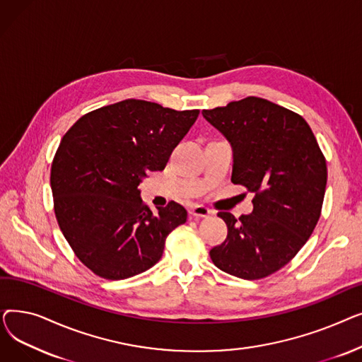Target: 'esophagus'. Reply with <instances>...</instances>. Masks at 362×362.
<instances>
[{
	"instance_id": "obj_1",
	"label": "esophagus",
	"mask_w": 362,
	"mask_h": 362,
	"mask_svg": "<svg viewBox=\"0 0 362 362\" xmlns=\"http://www.w3.org/2000/svg\"><path fill=\"white\" fill-rule=\"evenodd\" d=\"M189 214L194 216L195 218H204V217L211 216L213 211L210 210V208H206L204 205H192L191 208H189Z\"/></svg>"
}]
</instances>
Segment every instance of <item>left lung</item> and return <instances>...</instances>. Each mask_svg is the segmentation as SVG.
I'll use <instances>...</instances> for the list:
<instances>
[{
    "mask_svg": "<svg viewBox=\"0 0 362 362\" xmlns=\"http://www.w3.org/2000/svg\"><path fill=\"white\" fill-rule=\"evenodd\" d=\"M202 114L232 144V182L254 194L251 214H217L227 238L210 257L232 276L267 277L314 232L327 183L325 154L302 116L264 98L246 97Z\"/></svg>",
    "mask_w": 362,
    "mask_h": 362,
    "instance_id": "left-lung-1",
    "label": "left lung"
}]
</instances>
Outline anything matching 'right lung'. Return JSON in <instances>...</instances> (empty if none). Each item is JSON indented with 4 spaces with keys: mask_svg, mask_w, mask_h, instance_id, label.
<instances>
[{
    "mask_svg": "<svg viewBox=\"0 0 362 362\" xmlns=\"http://www.w3.org/2000/svg\"><path fill=\"white\" fill-rule=\"evenodd\" d=\"M198 114L130 98L85 114L66 132L51 164L54 213L93 274L123 280L146 272L186 221L175 201L152 214L138 186L148 171L164 170Z\"/></svg>",
    "mask_w": 362,
    "mask_h": 362,
    "instance_id": "right-lung-1",
    "label": "right lung"
}]
</instances>
